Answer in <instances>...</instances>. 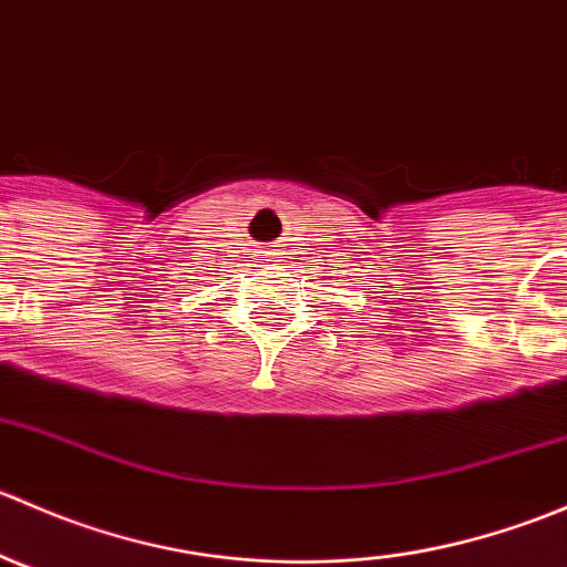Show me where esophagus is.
Instances as JSON below:
<instances>
[{"mask_svg": "<svg viewBox=\"0 0 567 567\" xmlns=\"http://www.w3.org/2000/svg\"><path fill=\"white\" fill-rule=\"evenodd\" d=\"M268 255H271V260H274V262H277V255H282V251H277V249H271V251H268Z\"/></svg>", "mask_w": 567, "mask_h": 567, "instance_id": "obj_1", "label": "esophagus"}]
</instances>
